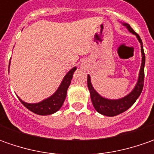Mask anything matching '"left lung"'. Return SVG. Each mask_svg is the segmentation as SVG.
<instances>
[{"label":"left lung","instance_id":"1","mask_svg":"<svg viewBox=\"0 0 154 154\" xmlns=\"http://www.w3.org/2000/svg\"><path fill=\"white\" fill-rule=\"evenodd\" d=\"M124 26L128 28V30L134 34L137 38L139 40V42L141 45V53H142V62H141V67L140 70V75L138 82L136 84V86L134 87L132 92H130L128 96L121 99H117V100H109L106 98H102L101 96H99L98 92L94 90V88L92 87L91 84V80H90V76H87V86L88 89L90 91L91 94V99H92V104L94 106L95 109L98 111V113L102 114L103 116H114L119 115L122 112L126 111L128 108H130L134 103L136 101V99L139 98L140 93L142 92L143 86H144V66H145V54L143 51V45H142V41L140 38V36L134 31L131 28V26L128 24H123Z\"/></svg>","mask_w":154,"mask_h":154}]
</instances>
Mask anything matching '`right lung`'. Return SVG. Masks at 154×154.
Listing matches in <instances>:
<instances>
[{
    "label": "right lung",
    "mask_w": 154,
    "mask_h": 154,
    "mask_svg": "<svg viewBox=\"0 0 154 154\" xmlns=\"http://www.w3.org/2000/svg\"><path fill=\"white\" fill-rule=\"evenodd\" d=\"M75 70H76V68H72L64 77V79L62 80V84L59 86L58 90L51 97L45 99V100H43L42 102L38 103H27L23 102L20 98L19 99L20 100L22 104L26 108H27L31 111H32L35 114L45 116L55 113L62 107V103L66 98L67 90H68V86L71 83L73 74H74Z\"/></svg>",
    "instance_id": "add662e5"
}]
</instances>
